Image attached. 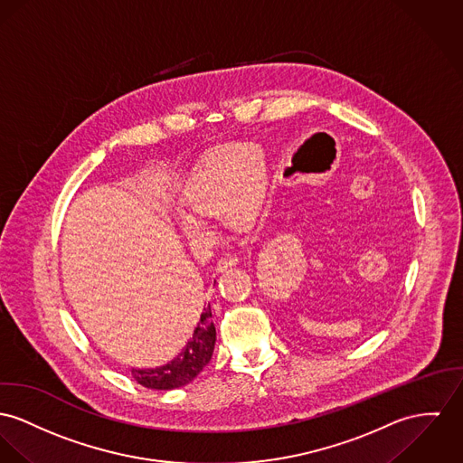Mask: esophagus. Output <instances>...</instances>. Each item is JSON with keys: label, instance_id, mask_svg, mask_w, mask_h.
I'll return each instance as SVG.
<instances>
[{"label": "esophagus", "instance_id": "1", "mask_svg": "<svg viewBox=\"0 0 463 463\" xmlns=\"http://www.w3.org/2000/svg\"><path fill=\"white\" fill-rule=\"evenodd\" d=\"M236 264H240V259L236 255H225L216 262V271H225L227 268H232Z\"/></svg>", "mask_w": 463, "mask_h": 463}]
</instances>
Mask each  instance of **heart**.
<instances>
[{
  "label": "heart",
  "mask_w": 463,
  "mask_h": 463,
  "mask_svg": "<svg viewBox=\"0 0 463 463\" xmlns=\"http://www.w3.org/2000/svg\"><path fill=\"white\" fill-rule=\"evenodd\" d=\"M266 165L255 147L223 146L206 155L186 178L179 199L190 212H179L186 238L201 241L210 227L201 213H220L231 223L250 222L262 201Z\"/></svg>",
  "instance_id": "1"
}]
</instances>
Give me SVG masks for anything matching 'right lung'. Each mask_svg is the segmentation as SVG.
<instances>
[{
  "instance_id": "add662e5",
  "label": "right lung",
  "mask_w": 463,
  "mask_h": 463,
  "mask_svg": "<svg viewBox=\"0 0 463 463\" xmlns=\"http://www.w3.org/2000/svg\"><path fill=\"white\" fill-rule=\"evenodd\" d=\"M216 329L212 308L206 307L183 351L169 363L155 368H132V377L147 390H176L192 383L213 356Z\"/></svg>"
}]
</instances>
